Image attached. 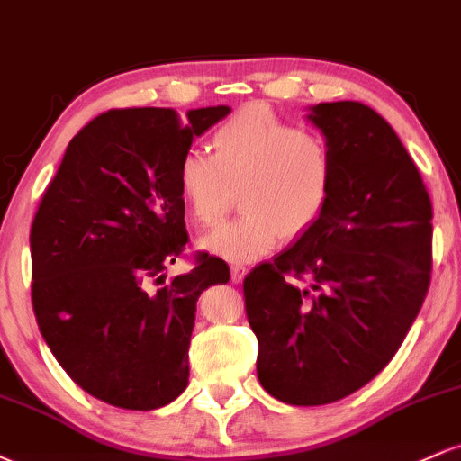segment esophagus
Listing matches in <instances>:
<instances>
[{"label": "esophagus", "instance_id": "esophagus-1", "mask_svg": "<svg viewBox=\"0 0 461 461\" xmlns=\"http://www.w3.org/2000/svg\"><path fill=\"white\" fill-rule=\"evenodd\" d=\"M230 273H231V282H234V284H240L242 279H245V275H247V268L242 267V264H231Z\"/></svg>", "mask_w": 461, "mask_h": 461}]
</instances>
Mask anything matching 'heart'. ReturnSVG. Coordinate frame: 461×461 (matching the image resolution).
<instances>
[{
	"mask_svg": "<svg viewBox=\"0 0 461 461\" xmlns=\"http://www.w3.org/2000/svg\"><path fill=\"white\" fill-rule=\"evenodd\" d=\"M212 147L214 156L186 151L177 167L179 193L203 227L223 223L240 190V219L201 240L212 256L253 262L325 214L336 168L322 136L251 105L214 131Z\"/></svg>",
	"mask_w": 461,
	"mask_h": 461,
	"instance_id": "b5f03b06",
	"label": "heart"
}]
</instances>
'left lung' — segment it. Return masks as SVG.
<instances>
[{"label": "left lung", "instance_id": "8db88e82", "mask_svg": "<svg viewBox=\"0 0 461 461\" xmlns=\"http://www.w3.org/2000/svg\"><path fill=\"white\" fill-rule=\"evenodd\" d=\"M308 110L333 156L330 205L242 284L258 379L290 405L333 403L382 373L431 279V201L396 131L359 102Z\"/></svg>", "mask_w": 461, "mask_h": 461}]
</instances>
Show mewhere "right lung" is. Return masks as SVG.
I'll return each mask as SVG.
<instances>
[{
  "mask_svg": "<svg viewBox=\"0 0 461 461\" xmlns=\"http://www.w3.org/2000/svg\"><path fill=\"white\" fill-rule=\"evenodd\" d=\"M230 105L108 110L68 142L30 231L32 305L47 347L95 399L158 410L188 385L197 299L230 282L221 258L162 289L188 242L177 167Z\"/></svg>",
  "mask_w": 461,
  "mask_h": 461,
  "instance_id": "obj_1",
  "label": "right lung"
}]
</instances>
